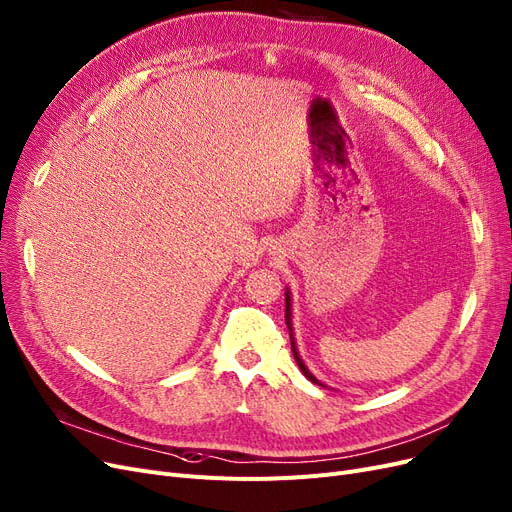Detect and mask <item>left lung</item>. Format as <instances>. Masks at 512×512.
<instances>
[{"label":"left lung","instance_id":"obj_1","mask_svg":"<svg viewBox=\"0 0 512 512\" xmlns=\"http://www.w3.org/2000/svg\"><path fill=\"white\" fill-rule=\"evenodd\" d=\"M284 320H286V326H288V330H291V349H293V355H295V360H297V364H299L301 372L307 376V379H309L311 383H318V381H316V376L311 374V372L305 368V364L301 362L299 353H297V347H295V341H293V328H291V297H288V293H286V314H284ZM318 385H322V383H318Z\"/></svg>","mask_w":512,"mask_h":512}]
</instances>
